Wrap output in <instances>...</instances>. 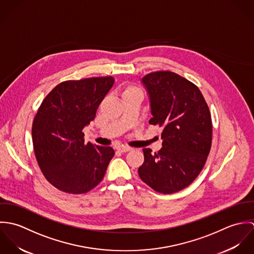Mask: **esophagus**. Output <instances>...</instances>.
<instances>
[{
    "label": "esophagus",
    "mask_w": 254,
    "mask_h": 254,
    "mask_svg": "<svg viewBox=\"0 0 254 254\" xmlns=\"http://www.w3.org/2000/svg\"><path fill=\"white\" fill-rule=\"evenodd\" d=\"M117 149L120 151V152H126V151H129L132 149L131 146H127V145H119L117 147Z\"/></svg>",
    "instance_id": "34e87169"
}]
</instances>
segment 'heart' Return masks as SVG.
<instances>
[{
	"instance_id": "b5f03b06",
	"label": "heart",
	"mask_w": 254,
	"mask_h": 254,
	"mask_svg": "<svg viewBox=\"0 0 254 254\" xmlns=\"http://www.w3.org/2000/svg\"><path fill=\"white\" fill-rule=\"evenodd\" d=\"M135 93H142L141 90L137 87H134V86H128L126 87L123 91H122V98L125 97V96H128V95H131V94H135Z\"/></svg>"
}]
</instances>
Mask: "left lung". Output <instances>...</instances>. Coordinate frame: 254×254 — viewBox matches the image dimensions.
Segmentation results:
<instances>
[{"mask_svg":"<svg viewBox=\"0 0 254 254\" xmlns=\"http://www.w3.org/2000/svg\"><path fill=\"white\" fill-rule=\"evenodd\" d=\"M150 100L148 123L163 128L162 147L144 148L142 181L157 192L187 188L202 170L212 143L209 108L196 85L172 71L148 73L142 79Z\"/></svg>","mask_w":254,"mask_h":254,"instance_id":"left-lung-1","label":"left lung"}]
</instances>
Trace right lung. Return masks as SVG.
<instances>
[{
    "label": "right lung",
    "mask_w": 254,
    "mask_h": 254,
    "mask_svg": "<svg viewBox=\"0 0 254 254\" xmlns=\"http://www.w3.org/2000/svg\"><path fill=\"white\" fill-rule=\"evenodd\" d=\"M113 83L112 76L62 82L38 109L32 124L37 162L47 181L62 191L88 192L105 176L114 150L86 144L82 130Z\"/></svg>",
    "instance_id": "1"
}]
</instances>
